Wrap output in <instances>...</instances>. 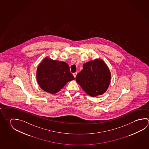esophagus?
Wrapping results in <instances>:
<instances>
[{"label":"esophagus","mask_w":149,"mask_h":149,"mask_svg":"<svg viewBox=\"0 0 149 149\" xmlns=\"http://www.w3.org/2000/svg\"><path fill=\"white\" fill-rule=\"evenodd\" d=\"M77 72H76V73H74L73 74V75L74 78H75L76 76V75H77Z\"/></svg>","instance_id":"esophagus-1"}]
</instances>
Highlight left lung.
<instances>
[{"instance_id":"obj_1","label":"left lung","mask_w":149,"mask_h":149,"mask_svg":"<svg viewBox=\"0 0 149 149\" xmlns=\"http://www.w3.org/2000/svg\"><path fill=\"white\" fill-rule=\"evenodd\" d=\"M76 81L90 96L102 95L107 91L111 81L109 69L104 61L96 58L84 64Z\"/></svg>"}]
</instances>
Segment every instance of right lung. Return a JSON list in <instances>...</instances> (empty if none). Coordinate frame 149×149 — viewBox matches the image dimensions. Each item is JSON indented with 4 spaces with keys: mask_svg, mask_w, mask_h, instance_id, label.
Instances as JSON below:
<instances>
[{
    "mask_svg": "<svg viewBox=\"0 0 149 149\" xmlns=\"http://www.w3.org/2000/svg\"><path fill=\"white\" fill-rule=\"evenodd\" d=\"M36 77L40 87L51 94L57 93L67 83L75 79L67 63L48 56L38 66Z\"/></svg>",
    "mask_w": 149,
    "mask_h": 149,
    "instance_id": "1",
    "label": "right lung"
}]
</instances>
